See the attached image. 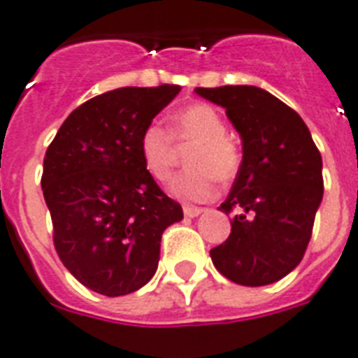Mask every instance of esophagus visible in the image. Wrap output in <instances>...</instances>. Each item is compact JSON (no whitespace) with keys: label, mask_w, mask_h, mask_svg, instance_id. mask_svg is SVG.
<instances>
[{"label":"esophagus","mask_w":358,"mask_h":358,"mask_svg":"<svg viewBox=\"0 0 358 358\" xmlns=\"http://www.w3.org/2000/svg\"><path fill=\"white\" fill-rule=\"evenodd\" d=\"M182 213H185V216H187V218H196V216H199V214L203 213V208H199V207H182Z\"/></svg>","instance_id":"1"}]
</instances>
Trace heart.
I'll return each mask as SVG.
<instances>
[{"mask_svg":"<svg viewBox=\"0 0 358 358\" xmlns=\"http://www.w3.org/2000/svg\"><path fill=\"white\" fill-rule=\"evenodd\" d=\"M194 144L188 151V170L173 179L170 192L182 201H210L218 194L220 181H233L242 164V150L227 134L224 116L207 103H194L171 118V134L161 124H150L140 134V157L145 171L155 181L166 182L173 176L177 148Z\"/></svg>","mask_w":358,"mask_h":358,"instance_id":"obj_1","label":"heart"}]
</instances>
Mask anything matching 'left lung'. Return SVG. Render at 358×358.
<instances>
[{"label": "left lung", "mask_w": 358, "mask_h": 358, "mask_svg": "<svg viewBox=\"0 0 358 358\" xmlns=\"http://www.w3.org/2000/svg\"><path fill=\"white\" fill-rule=\"evenodd\" d=\"M225 108L242 164L220 210L231 234L210 250L216 270L244 287L279 281L301 262L324 197L322 155L301 116L259 87L196 88Z\"/></svg>", "instance_id": "obj_1"}]
</instances>
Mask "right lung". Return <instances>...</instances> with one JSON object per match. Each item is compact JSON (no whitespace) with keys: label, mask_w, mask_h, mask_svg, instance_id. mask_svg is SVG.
I'll list each match as a JSON object with an SVG mask.
<instances>
[{"label":"right lung","mask_w":358,"mask_h":358,"mask_svg":"<svg viewBox=\"0 0 358 358\" xmlns=\"http://www.w3.org/2000/svg\"><path fill=\"white\" fill-rule=\"evenodd\" d=\"M181 88L125 87L64 120L44 157L42 192L62 264L103 296H125L155 275L161 238L181 205L145 171L140 134Z\"/></svg>","instance_id":"add662e5"}]
</instances>
